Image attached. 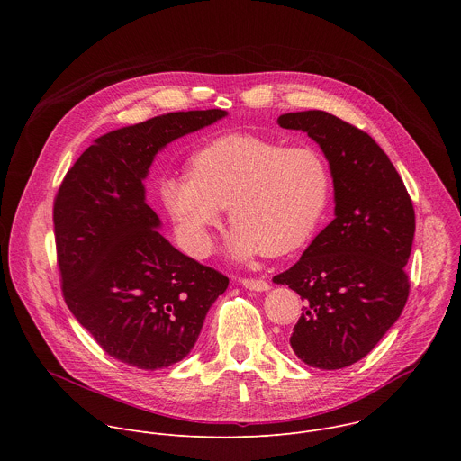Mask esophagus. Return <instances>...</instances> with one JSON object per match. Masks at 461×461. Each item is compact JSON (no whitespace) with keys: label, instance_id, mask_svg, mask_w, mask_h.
Here are the masks:
<instances>
[{"label":"esophagus","instance_id":"esophagus-1","mask_svg":"<svg viewBox=\"0 0 461 461\" xmlns=\"http://www.w3.org/2000/svg\"><path fill=\"white\" fill-rule=\"evenodd\" d=\"M240 285L244 286V288H248V290H253V292H267V290H270V285L267 283V281H262V279H240Z\"/></svg>","mask_w":461,"mask_h":461}]
</instances>
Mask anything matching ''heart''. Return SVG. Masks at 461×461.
Segmentation results:
<instances>
[{"label": "heart", "mask_w": 461, "mask_h": 461, "mask_svg": "<svg viewBox=\"0 0 461 461\" xmlns=\"http://www.w3.org/2000/svg\"><path fill=\"white\" fill-rule=\"evenodd\" d=\"M158 194L191 255L212 253L213 230L228 210L235 258L279 257L315 233L330 203L332 171L313 148L235 133L196 151L189 173L162 178Z\"/></svg>", "instance_id": "heart-1"}]
</instances>
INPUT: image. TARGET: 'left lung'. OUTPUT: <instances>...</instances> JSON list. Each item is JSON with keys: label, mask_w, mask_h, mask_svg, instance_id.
Instances as JSON below:
<instances>
[{"label": "left lung", "mask_w": 461, "mask_h": 461, "mask_svg": "<svg viewBox=\"0 0 461 461\" xmlns=\"http://www.w3.org/2000/svg\"><path fill=\"white\" fill-rule=\"evenodd\" d=\"M277 122L319 144L336 196V219L274 277L304 301L290 345L310 366L345 368L379 343L407 304L414 206L396 167L365 131L324 111L286 113Z\"/></svg>", "instance_id": "obj_1"}]
</instances>
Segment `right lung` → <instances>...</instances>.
<instances>
[{
	"label": "right lung",
	"instance_id": "obj_1",
	"mask_svg": "<svg viewBox=\"0 0 461 461\" xmlns=\"http://www.w3.org/2000/svg\"><path fill=\"white\" fill-rule=\"evenodd\" d=\"M178 111L95 140L54 199L65 304L105 354L142 370L178 363L230 279L180 253L157 230L142 180L169 142L224 118Z\"/></svg>",
	"mask_w": 461,
	"mask_h": 461
}]
</instances>
